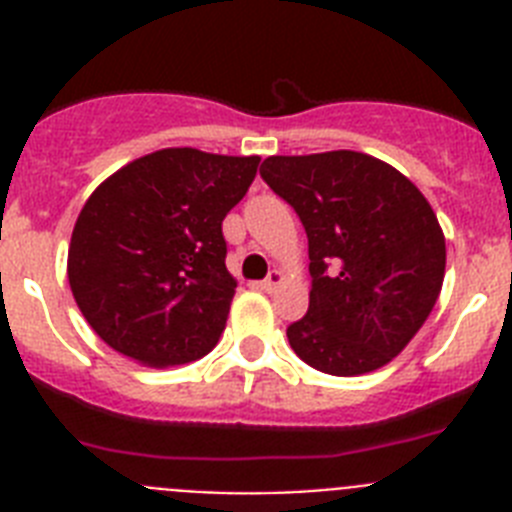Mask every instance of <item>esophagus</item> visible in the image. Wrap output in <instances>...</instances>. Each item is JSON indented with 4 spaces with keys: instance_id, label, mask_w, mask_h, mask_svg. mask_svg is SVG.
Segmentation results:
<instances>
[{
    "instance_id": "esophagus-1",
    "label": "esophagus",
    "mask_w": 512,
    "mask_h": 512,
    "mask_svg": "<svg viewBox=\"0 0 512 512\" xmlns=\"http://www.w3.org/2000/svg\"><path fill=\"white\" fill-rule=\"evenodd\" d=\"M279 284H282V271L271 269L269 277H266L264 282H261V289H264V292H274V289H277Z\"/></svg>"
}]
</instances>
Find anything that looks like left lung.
<instances>
[{"mask_svg":"<svg viewBox=\"0 0 512 512\" xmlns=\"http://www.w3.org/2000/svg\"><path fill=\"white\" fill-rule=\"evenodd\" d=\"M261 179L295 207L310 253V307L287 328L305 364L356 377L390 364L431 315L446 241L420 189L356 151L269 156Z\"/></svg>","mask_w":512,"mask_h":512,"instance_id":"8db88e82","label":"left lung"}]
</instances>
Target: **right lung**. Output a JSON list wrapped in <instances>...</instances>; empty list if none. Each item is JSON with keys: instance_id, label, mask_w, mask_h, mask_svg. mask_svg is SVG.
Masks as SVG:
<instances>
[{"instance_id": "1", "label": "right lung", "mask_w": 512, "mask_h": 512, "mask_svg": "<svg viewBox=\"0 0 512 512\" xmlns=\"http://www.w3.org/2000/svg\"><path fill=\"white\" fill-rule=\"evenodd\" d=\"M259 161L164 148L94 189L71 235L69 284L107 346L146 366L215 348L235 295L223 220Z\"/></svg>"}]
</instances>
